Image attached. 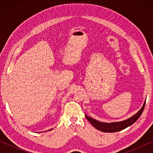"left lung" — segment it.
Returning <instances> with one entry per match:
<instances>
[{
	"label": "left lung",
	"instance_id": "1",
	"mask_svg": "<svg viewBox=\"0 0 153 153\" xmlns=\"http://www.w3.org/2000/svg\"><path fill=\"white\" fill-rule=\"evenodd\" d=\"M145 105L146 101L144 102L141 109H140L137 114L130 117L129 118L126 119V120L123 121H120V122L103 123L95 120V119L91 118V117L88 116L87 115L85 114V116L87 120L91 123V124L93 125L95 129H98V130L103 131V132H116V131L123 130V129L127 128V127H128L130 126V125L134 124V123L139 118V117L141 116V115L143 111Z\"/></svg>",
	"mask_w": 153,
	"mask_h": 153
}]
</instances>
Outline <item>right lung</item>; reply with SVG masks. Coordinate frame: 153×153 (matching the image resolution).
Listing matches in <instances>:
<instances>
[{
  "instance_id": "1",
  "label": "right lung",
  "mask_w": 153,
  "mask_h": 153,
  "mask_svg": "<svg viewBox=\"0 0 153 153\" xmlns=\"http://www.w3.org/2000/svg\"><path fill=\"white\" fill-rule=\"evenodd\" d=\"M51 129H49V130H48V131H49V130H51Z\"/></svg>"
}]
</instances>
